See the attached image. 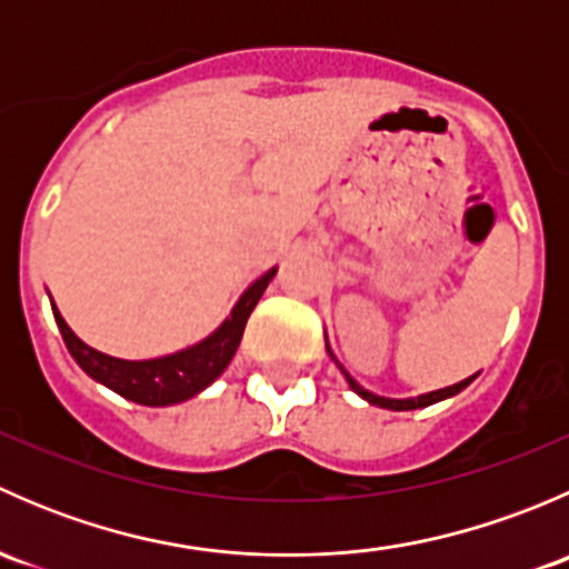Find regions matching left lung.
Wrapping results in <instances>:
<instances>
[{"label":"left lung","instance_id":"1","mask_svg":"<svg viewBox=\"0 0 569 569\" xmlns=\"http://www.w3.org/2000/svg\"><path fill=\"white\" fill-rule=\"evenodd\" d=\"M330 355H332V352H330ZM341 371H343V369H341ZM343 377H347L349 388H352L355 393L363 396V399L369 401V405L386 407V410H418V407H429V405H435V401H443V399H449V396H457V393L462 391V388H468L470 382L476 380V375H473V377H468V380L457 382V386H449V388H440V391H432V393L416 396V399H386V396H377V393L366 391V388H360L358 382H355L352 377L347 375V371H343Z\"/></svg>","mask_w":569,"mask_h":569}]
</instances>
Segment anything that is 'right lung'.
I'll use <instances>...</instances> for the list:
<instances>
[{
	"label": "right lung",
	"instance_id": "obj_1",
	"mask_svg": "<svg viewBox=\"0 0 569 569\" xmlns=\"http://www.w3.org/2000/svg\"><path fill=\"white\" fill-rule=\"evenodd\" d=\"M278 267L269 269L267 274L256 280L239 302L233 306L231 317L222 321L209 338H203L194 347L181 349V352L164 355V358L153 360H120L112 355L99 352V349L88 347L82 338H77V332L66 325V319L60 317L57 306H51L54 311L57 327L62 332V341H66L68 352L73 355L79 366H82L84 375L93 377L96 382L107 386L109 391L120 393L123 399L137 401V405L146 407H168L178 405V401L192 399L194 393H200L203 388H209L222 371L228 369L231 358L237 355L239 341H242L244 325H248L252 308L261 300L263 289L269 286V280L274 278Z\"/></svg>",
	"mask_w": 569,
	"mask_h": 569
}]
</instances>
